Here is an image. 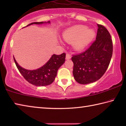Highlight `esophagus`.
<instances>
[{"mask_svg": "<svg viewBox=\"0 0 126 126\" xmlns=\"http://www.w3.org/2000/svg\"><path fill=\"white\" fill-rule=\"evenodd\" d=\"M71 58V55H70L69 53H67V54H66L65 59H67V60H68V59H70Z\"/></svg>", "mask_w": 126, "mask_h": 126, "instance_id": "esophagus-1", "label": "esophagus"}]
</instances>
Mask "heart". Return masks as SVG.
Returning a JSON list of instances; mask_svg holds the SVG:
<instances>
[{"instance_id": "heart-1", "label": "heart", "mask_w": 126, "mask_h": 126, "mask_svg": "<svg viewBox=\"0 0 126 126\" xmlns=\"http://www.w3.org/2000/svg\"><path fill=\"white\" fill-rule=\"evenodd\" d=\"M95 37V32L92 29H87L82 25H75L64 32L63 38L66 42H73V48L77 51H81L86 48Z\"/></svg>"}]
</instances>
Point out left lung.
<instances>
[{
	"instance_id": "obj_1",
	"label": "left lung",
	"mask_w": 126,
	"mask_h": 126,
	"mask_svg": "<svg viewBox=\"0 0 126 126\" xmlns=\"http://www.w3.org/2000/svg\"><path fill=\"white\" fill-rule=\"evenodd\" d=\"M97 25L95 41L85 52L72 57L74 78L82 84L94 82L101 78L112 56L113 44L109 32L103 25Z\"/></svg>"
}]
</instances>
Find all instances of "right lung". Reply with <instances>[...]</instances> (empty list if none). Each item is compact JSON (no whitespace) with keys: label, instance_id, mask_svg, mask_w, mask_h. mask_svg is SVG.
Returning <instances> with one entry per match:
<instances>
[{"label":"right lung","instance_id":"1","mask_svg":"<svg viewBox=\"0 0 126 126\" xmlns=\"http://www.w3.org/2000/svg\"><path fill=\"white\" fill-rule=\"evenodd\" d=\"M50 23L48 22H34L27 25L32 24H42L43 23ZM14 61L17 68L21 74L30 83L35 86H46L52 84L57 76V72L59 68L65 62V53L60 55L53 54L45 64L35 70H28L18 64L14 57Z\"/></svg>","mask_w":126,"mask_h":126}]
</instances>
